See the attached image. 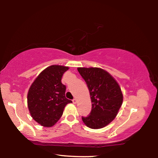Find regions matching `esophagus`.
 I'll use <instances>...</instances> for the list:
<instances>
[{
    "label": "esophagus",
    "instance_id": "obj_1",
    "mask_svg": "<svg viewBox=\"0 0 158 158\" xmlns=\"http://www.w3.org/2000/svg\"><path fill=\"white\" fill-rule=\"evenodd\" d=\"M73 104H77V100L76 98L74 99V100H73Z\"/></svg>",
    "mask_w": 158,
    "mask_h": 158
}]
</instances>
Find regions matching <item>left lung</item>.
<instances>
[{
    "label": "left lung",
    "mask_w": 158,
    "mask_h": 158,
    "mask_svg": "<svg viewBox=\"0 0 158 158\" xmlns=\"http://www.w3.org/2000/svg\"><path fill=\"white\" fill-rule=\"evenodd\" d=\"M77 70L89 88L92 109L89 116L82 117L91 129L106 126L117 116L123 95L118 83L108 72L100 68H78Z\"/></svg>",
    "instance_id": "obj_1"
}]
</instances>
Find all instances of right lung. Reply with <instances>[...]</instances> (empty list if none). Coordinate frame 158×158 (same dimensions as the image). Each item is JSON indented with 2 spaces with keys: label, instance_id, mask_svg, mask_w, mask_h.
<instances>
[{
  "label": "right lung",
  "instance_id": "add662e5",
  "mask_svg": "<svg viewBox=\"0 0 158 158\" xmlns=\"http://www.w3.org/2000/svg\"><path fill=\"white\" fill-rule=\"evenodd\" d=\"M69 67L53 65L42 71L29 88L27 103L31 117L42 126L50 127L62 116L65 106L73 102L65 98L61 83Z\"/></svg>",
  "mask_w": 158,
  "mask_h": 158
}]
</instances>
